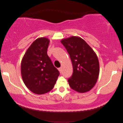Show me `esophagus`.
I'll use <instances>...</instances> for the list:
<instances>
[{"label":"esophagus","instance_id":"obj_1","mask_svg":"<svg viewBox=\"0 0 123 123\" xmlns=\"http://www.w3.org/2000/svg\"><path fill=\"white\" fill-rule=\"evenodd\" d=\"M62 67H61V68H58V70H59V71H60V73L62 72Z\"/></svg>","mask_w":123,"mask_h":123}]
</instances>
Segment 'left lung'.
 Instances as JSON below:
<instances>
[{"label":"left lung","instance_id":"obj_1","mask_svg":"<svg viewBox=\"0 0 123 123\" xmlns=\"http://www.w3.org/2000/svg\"><path fill=\"white\" fill-rule=\"evenodd\" d=\"M72 63V76L68 79L70 88L80 93L90 91L97 83L99 63L96 53L82 38L70 36L61 40Z\"/></svg>","mask_w":123,"mask_h":123}]
</instances>
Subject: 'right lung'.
<instances>
[{
    "mask_svg": "<svg viewBox=\"0 0 123 123\" xmlns=\"http://www.w3.org/2000/svg\"><path fill=\"white\" fill-rule=\"evenodd\" d=\"M49 43L47 37L38 38L31 44L21 61L24 83L31 91L39 95L50 91L60 75L47 55Z\"/></svg>",
    "mask_w": 123,
    "mask_h": 123,
    "instance_id": "obj_1",
    "label": "right lung"
}]
</instances>
